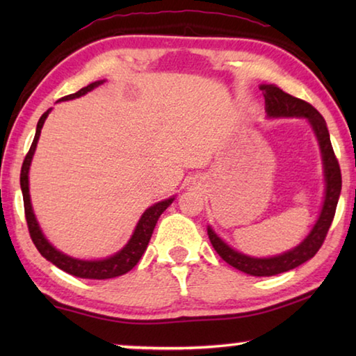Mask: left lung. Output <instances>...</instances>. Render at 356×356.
Instances as JSON below:
<instances>
[{
	"instance_id": "left-lung-1",
	"label": "left lung",
	"mask_w": 356,
	"mask_h": 356,
	"mask_svg": "<svg viewBox=\"0 0 356 356\" xmlns=\"http://www.w3.org/2000/svg\"><path fill=\"white\" fill-rule=\"evenodd\" d=\"M261 91L265 97V111H267L268 118H305L308 119L312 130H314L318 146H321L325 172V200L321 215H318L314 227L311 229L308 237L303 242L295 246V248L273 257H251L242 254V252L232 250L227 243L222 242L210 226L207 227V234L215 251L221 256L222 261L232 265L234 268L251 276H273L289 272V270L305 264L311 257H314L316 252L321 250L334 218L336 206L341 195L342 179L341 168L330 141L327 122H325L322 114L314 106L309 105L308 102L293 97V95L284 92L275 84H262Z\"/></svg>"
}]
</instances>
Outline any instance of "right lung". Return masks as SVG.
Here are the masks:
<instances>
[{"label":"right lung","mask_w":356,"mask_h":356,"mask_svg":"<svg viewBox=\"0 0 356 356\" xmlns=\"http://www.w3.org/2000/svg\"><path fill=\"white\" fill-rule=\"evenodd\" d=\"M102 83H104V80L88 84L86 88H81L78 92L65 95V97L59 99L58 102H65V100L81 97V95L88 94L89 91H92L94 88H97ZM48 113H50V110H47L39 119L33 144L28 150L25 160H23L22 172H20V186H22V193H23V204H25V216H26L29 236H31V238H33V243L35 245V248L39 250L40 254L47 259V261L55 264L58 268L64 270L65 273L76 276V278L110 280V278H116V276L130 272V270L138 264V261H140L141 256L144 254V251H146L149 240H150V237H152V232H154L156 221H159L160 215L171 206L174 197L160 201V202L154 204L152 207H149L146 212L141 215L140 221H138V225L134 231V236L130 237L127 245H125L120 251H118L116 254H113L106 259H100V261H83V259L70 257L67 254H64V252L58 251L55 246L48 242L44 234H42L39 222H38V220H35V215L33 212V206H31V197H29V180H28L29 166H31V160H33L35 146H38L40 130H42V127H44V122L48 116Z\"/></svg>","instance_id":"add662e5"}]
</instances>
